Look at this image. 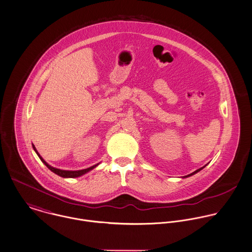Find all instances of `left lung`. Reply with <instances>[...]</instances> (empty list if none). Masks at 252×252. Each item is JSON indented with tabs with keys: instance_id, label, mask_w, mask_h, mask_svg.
<instances>
[{
	"instance_id": "left-lung-1",
	"label": "left lung",
	"mask_w": 252,
	"mask_h": 252,
	"mask_svg": "<svg viewBox=\"0 0 252 252\" xmlns=\"http://www.w3.org/2000/svg\"><path fill=\"white\" fill-rule=\"evenodd\" d=\"M206 165H207V164H206ZM206 165H205V166H203V167H201V168H199V169H197V170H196V171H194V172H192V173H191V174H189V175H188V176H184V177H183V178H188V177H190V176H192V175H194V174H196V173H197V172H199V171H200V170H202V169H203V168L206 167Z\"/></svg>"
}]
</instances>
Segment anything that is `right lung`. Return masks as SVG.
<instances>
[{"instance_id":"1","label":"right lung","mask_w":252,"mask_h":252,"mask_svg":"<svg viewBox=\"0 0 252 252\" xmlns=\"http://www.w3.org/2000/svg\"><path fill=\"white\" fill-rule=\"evenodd\" d=\"M32 149L34 150V152L36 153V155L38 156V158H40V160L47 166L48 169H50L53 173H55L57 174L58 176H60V177H63V178H77V177H80V176H83L85 175L86 173H88V172H90L91 170H93L94 168L96 167L99 163H97V164H95V165H94V166H91V167L87 168V169H82V170H76V171H71V170H62V169H58V168L53 167V166H51V165H49L42 158H41V156L38 154V152L36 151V149H35V147H34V145L32 144Z\"/></svg>"}]
</instances>
